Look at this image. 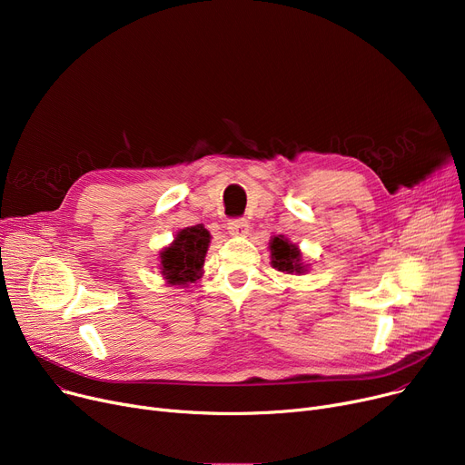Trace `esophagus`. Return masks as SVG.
<instances>
[{"mask_svg":"<svg viewBox=\"0 0 465 465\" xmlns=\"http://www.w3.org/2000/svg\"><path fill=\"white\" fill-rule=\"evenodd\" d=\"M228 230L232 235H247L249 233L247 218H232L228 223Z\"/></svg>","mask_w":465,"mask_h":465,"instance_id":"esophagus-1","label":"esophagus"}]
</instances>
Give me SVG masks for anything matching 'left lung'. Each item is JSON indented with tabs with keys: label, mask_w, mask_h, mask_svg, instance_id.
Here are the masks:
<instances>
[{
	"label": "left lung",
	"mask_w": 465,
	"mask_h": 465,
	"mask_svg": "<svg viewBox=\"0 0 465 465\" xmlns=\"http://www.w3.org/2000/svg\"><path fill=\"white\" fill-rule=\"evenodd\" d=\"M270 251H272V263L277 272L282 273H303L305 265L302 263L300 251L288 242L282 235L273 237L270 242Z\"/></svg>",
	"instance_id": "obj_1"
}]
</instances>
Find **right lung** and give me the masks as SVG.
<instances>
[{
	"label": "right lung",
	"mask_w": 465,
	"mask_h": 465,
	"mask_svg": "<svg viewBox=\"0 0 465 465\" xmlns=\"http://www.w3.org/2000/svg\"><path fill=\"white\" fill-rule=\"evenodd\" d=\"M211 235L203 224L184 228L177 233L173 245L162 252V273L171 284H188L198 281L205 262Z\"/></svg>",
	"instance_id": "add662e5"
}]
</instances>
